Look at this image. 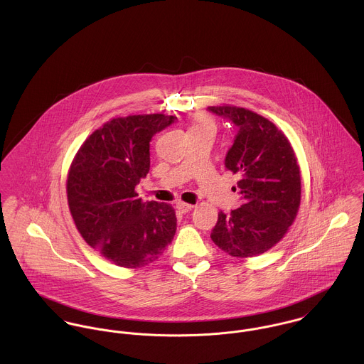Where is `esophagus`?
<instances>
[{
	"instance_id": "esophagus-1",
	"label": "esophagus",
	"mask_w": 364,
	"mask_h": 364,
	"mask_svg": "<svg viewBox=\"0 0 364 364\" xmlns=\"http://www.w3.org/2000/svg\"><path fill=\"white\" fill-rule=\"evenodd\" d=\"M193 208H195L193 205H188V203H183V202H178V203H176V208H178V211H179V213H182V214L189 213V211H191Z\"/></svg>"
}]
</instances>
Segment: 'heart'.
Wrapping results in <instances>:
<instances>
[{
    "mask_svg": "<svg viewBox=\"0 0 364 364\" xmlns=\"http://www.w3.org/2000/svg\"><path fill=\"white\" fill-rule=\"evenodd\" d=\"M193 129H210L214 132V124L208 117H198L189 130H193Z\"/></svg>",
    "mask_w": 364,
    "mask_h": 364,
    "instance_id": "heart-1",
    "label": "heart"
}]
</instances>
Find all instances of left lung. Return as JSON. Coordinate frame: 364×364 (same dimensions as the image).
I'll return each instance as SVG.
<instances>
[{
    "instance_id": "1",
    "label": "left lung",
    "mask_w": 364,
    "mask_h": 364,
    "mask_svg": "<svg viewBox=\"0 0 364 364\" xmlns=\"http://www.w3.org/2000/svg\"><path fill=\"white\" fill-rule=\"evenodd\" d=\"M208 110L238 129L224 165L240 176L241 200L228 214L218 213L210 237L228 255L252 258L276 245L297 215L301 199L297 158L287 137L258 113L237 106Z\"/></svg>"
}]
</instances>
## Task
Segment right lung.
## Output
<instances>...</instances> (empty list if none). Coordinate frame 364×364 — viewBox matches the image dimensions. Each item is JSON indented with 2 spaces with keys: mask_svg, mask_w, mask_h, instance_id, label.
<instances>
[{
  "mask_svg": "<svg viewBox=\"0 0 364 364\" xmlns=\"http://www.w3.org/2000/svg\"><path fill=\"white\" fill-rule=\"evenodd\" d=\"M175 116L116 117L95 130L74 158L67 198L77 230L104 258L122 267L158 259L176 231L171 205L134 192L150 171V141Z\"/></svg>",
  "mask_w": 364,
  "mask_h": 364,
  "instance_id": "1",
  "label": "right lung"
}]
</instances>
